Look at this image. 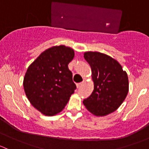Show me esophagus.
Here are the masks:
<instances>
[{
  "mask_svg": "<svg viewBox=\"0 0 149 149\" xmlns=\"http://www.w3.org/2000/svg\"><path fill=\"white\" fill-rule=\"evenodd\" d=\"M84 83H85V82H84V81H83L81 82V83L78 84H77V87H78V88H80V87L81 86L83 85V84H84Z\"/></svg>",
  "mask_w": 149,
  "mask_h": 149,
  "instance_id": "esophagus-1",
  "label": "esophagus"
}]
</instances>
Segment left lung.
Segmentation results:
<instances>
[{
    "label": "left lung",
    "mask_w": 149,
    "mask_h": 149,
    "mask_svg": "<svg viewBox=\"0 0 149 149\" xmlns=\"http://www.w3.org/2000/svg\"><path fill=\"white\" fill-rule=\"evenodd\" d=\"M84 58L91 66L94 87L90 97L84 100V104L96 116L115 112L128 93L127 73L118 61L101 52H86Z\"/></svg>",
    "instance_id": "left-lung-1"
}]
</instances>
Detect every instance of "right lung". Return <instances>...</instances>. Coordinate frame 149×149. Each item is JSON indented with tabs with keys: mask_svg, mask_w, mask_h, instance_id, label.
Instances as JSON below:
<instances>
[{
	"mask_svg": "<svg viewBox=\"0 0 149 149\" xmlns=\"http://www.w3.org/2000/svg\"><path fill=\"white\" fill-rule=\"evenodd\" d=\"M73 58V49L55 46L29 66L23 83L25 93L32 106L45 115L61 112L74 93L76 86L68 66Z\"/></svg>",
	"mask_w": 149,
	"mask_h": 149,
	"instance_id": "add662e5",
	"label": "right lung"
}]
</instances>
